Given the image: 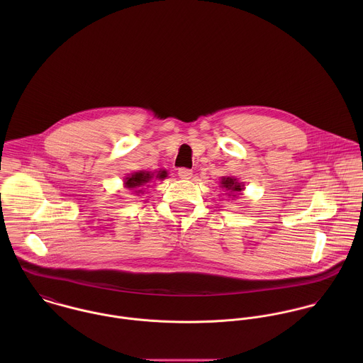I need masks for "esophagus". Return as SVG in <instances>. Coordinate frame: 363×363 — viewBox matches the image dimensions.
Wrapping results in <instances>:
<instances>
[{"mask_svg": "<svg viewBox=\"0 0 363 363\" xmlns=\"http://www.w3.org/2000/svg\"><path fill=\"white\" fill-rule=\"evenodd\" d=\"M179 176H180L182 179H184V180H189V179H191V176H193V172H191L190 169L182 167V169H179Z\"/></svg>", "mask_w": 363, "mask_h": 363, "instance_id": "obj_1", "label": "esophagus"}]
</instances>
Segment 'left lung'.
Here are the masks:
<instances>
[{
	"label": "left lung",
	"mask_w": 363,
	"mask_h": 363,
	"mask_svg": "<svg viewBox=\"0 0 363 363\" xmlns=\"http://www.w3.org/2000/svg\"><path fill=\"white\" fill-rule=\"evenodd\" d=\"M220 187L225 189L229 196L232 193H240L245 189V186L242 183H239L235 177H222ZM233 197H236V196H233Z\"/></svg>",
	"instance_id": "left-lung-1"
}]
</instances>
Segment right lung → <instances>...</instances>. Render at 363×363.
<instances>
[{
	"instance_id": "right-lung-1",
	"label": "right lung",
	"mask_w": 363,
	"mask_h": 363,
	"mask_svg": "<svg viewBox=\"0 0 363 363\" xmlns=\"http://www.w3.org/2000/svg\"><path fill=\"white\" fill-rule=\"evenodd\" d=\"M167 177V172L166 170H159L156 174V179H164ZM154 179V173L151 172H145V170H140L133 173L131 176L125 177V187L130 190H134V193H143V190H140L143 186L148 184L151 180Z\"/></svg>"
}]
</instances>
